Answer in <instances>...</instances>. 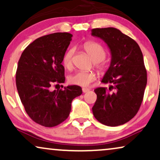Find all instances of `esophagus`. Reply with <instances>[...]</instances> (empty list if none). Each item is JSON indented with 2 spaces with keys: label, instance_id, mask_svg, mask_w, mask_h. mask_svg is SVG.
<instances>
[{
  "label": "esophagus",
  "instance_id": "34e87169",
  "mask_svg": "<svg viewBox=\"0 0 160 160\" xmlns=\"http://www.w3.org/2000/svg\"><path fill=\"white\" fill-rule=\"evenodd\" d=\"M82 91H83V92H88V91H90V89L83 88H82Z\"/></svg>",
  "mask_w": 160,
  "mask_h": 160
}]
</instances>
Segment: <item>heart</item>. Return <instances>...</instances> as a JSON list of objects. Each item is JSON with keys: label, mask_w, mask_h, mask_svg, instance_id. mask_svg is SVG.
Wrapping results in <instances>:
<instances>
[{"label": "heart", "mask_w": 160, "mask_h": 160, "mask_svg": "<svg viewBox=\"0 0 160 160\" xmlns=\"http://www.w3.org/2000/svg\"><path fill=\"white\" fill-rule=\"evenodd\" d=\"M84 48L92 61L96 62L95 65L99 70L101 72H104L107 70V66L105 64L100 63L101 61L105 59L106 55H107L104 48L98 42H88L85 43ZM73 53L74 50L70 49L64 55L63 59H62V64H63L64 67L67 69H70L72 67ZM96 77V73L94 72L78 71L69 76L68 82L70 84L77 85V86L88 87L90 83L95 80Z\"/></svg>", "instance_id": "heart-1"}]
</instances>
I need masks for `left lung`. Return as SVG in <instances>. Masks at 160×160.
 Returning <instances> with one entry per match:
<instances>
[{"mask_svg":"<svg viewBox=\"0 0 160 160\" xmlns=\"http://www.w3.org/2000/svg\"><path fill=\"white\" fill-rule=\"evenodd\" d=\"M91 32L107 43L111 53L110 66L101 80L110 85L109 90H94L93 115L106 126L123 125L138 113L143 98L147 72L142 51L133 39L115 28H93Z\"/></svg>","mask_w":160,"mask_h":160,"instance_id":"left-lung-1","label":"left lung"}]
</instances>
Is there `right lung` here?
<instances>
[{
    "label": "right lung",
    "mask_w": 160,
    "mask_h": 160,
    "mask_svg": "<svg viewBox=\"0 0 160 160\" xmlns=\"http://www.w3.org/2000/svg\"><path fill=\"white\" fill-rule=\"evenodd\" d=\"M72 37L58 32L39 37L26 48L18 62L16 86L20 101L33 121L45 127L65 121L72 101L82 93L77 85L51 90L53 84L65 81L62 62Z\"/></svg>",
    "instance_id": "right-lung-1"
}]
</instances>
